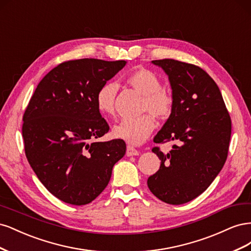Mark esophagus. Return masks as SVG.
Returning <instances> with one entry per match:
<instances>
[{
	"label": "esophagus",
	"instance_id": "esophagus-1",
	"mask_svg": "<svg viewBox=\"0 0 251 251\" xmlns=\"http://www.w3.org/2000/svg\"><path fill=\"white\" fill-rule=\"evenodd\" d=\"M137 155H139V151L135 148H133L131 146L126 147V156L130 157V156H137Z\"/></svg>",
	"mask_w": 251,
	"mask_h": 251
}]
</instances>
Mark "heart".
Here are the masks:
<instances>
[{"label":"heart","mask_w":251,"mask_h":251,"mask_svg":"<svg viewBox=\"0 0 251 251\" xmlns=\"http://www.w3.org/2000/svg\"><path fill=\"white\" fill-rule=\"evenodd\" d=\"M125 81L143 94L140 111L149 113L138 117L123 119L114 126L113 135L132 146H138L154 131L156 121L153 115L158 120H165L171 116L175 105V97L170 90L162 87L161 79L154 72L144 68L128 73ZM117 90L115 83L107 82L97 91L96 107L105 117L115 116Z\"/></svg>","instance_id":"1"}]
</instances>
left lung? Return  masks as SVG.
I'll return each mask as SVG.
<instances>
[{"instance_id":"1","label":"left lung","mask_w":251,"mask_h":251,"mask_svg":"<svg viewBox=\"0 0 251 251\" xmlns=\"http://www.w3.org/2000/svg\"><path fill=\"white\" fill-rule=\"evenodd\" d=\"M153 63L169 75L175 97L173 113L154 142L176 144L168 154L159 147L151 149L161 164L148 186L159 200L184 204L206 191L222 170L231 119L219 87L202 68L171 58Z\"/></svg>"}]
</instances>
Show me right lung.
Here are the masks:
<instances>
[{
	"mask_svg": "<svg viewBox=\"0 0 251 251\" xmlns=\"http://www.w3.org/2000/svg\"><path fill=\"white\" fill-rule=\"evenodd\" d=\"M126 60H67L45 75L23 116L25 154L37 178L63 202L85 205L107 187L126 142H94L110 126L96 107L98 89Z\"/></svg>",
	"mask_w": 251,
	"mask_h": 251,
	"instance_id": "obj_1",
	"label": "right lung"
}]
</instances>
